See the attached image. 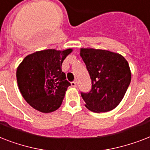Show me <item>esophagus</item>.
I'll list each match as a JSON object with an SVG mask.
<instances>
[{"mask_svg":"<svg viewBox=\"0 0 150 150\" xmlns=\"http://www.w3.org/2000/svg\"><path fill=\"white\" fill-rule=\"evenodd\" d=\"M71 85L72 87H74V88L76 87V81H72V82H71Z\"/></svg>","mask_w":150,"mask_h":150,"instance_id":"obj_1","label":"esophagus"}]
</instances>
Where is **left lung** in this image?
I'll return each instance as SVG.
<instances>
[{
    "label": "left lung",
    "mask_w": 150,
    "mask_h": 150,
    "mask_svg": "<svg viewBox=\"0 0 150 150\" xmlns=\"http://www.w3.org/2000/svg\"><path fill=\"white\" fill-rule=\"evenodd\" d=\"M92 80V89L81 92L86 107L94 112L112 110L122 100L131 81L129 65L123 56L108 50L80 49Z\"/></svg>",
    "instance_id": "left-lung-1"
}]
</instances>
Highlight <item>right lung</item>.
<instances>
[{"label":"right lung","mask_w":150,"mask_h":150,"mask_svg":"<svg viewBox=\"0 0 150 150\" xmlns=\"http://www.w3.org/2000/svg\"><path fill=\"white\" fill-rule=\"evenodd\" d=\"M72 48L38 51L27 55L17 69L18 88L31 107L44 113L61 106L71 86L62 71V64Z\"/></svg>","instance_id":"add662e5"}]
</instances>
